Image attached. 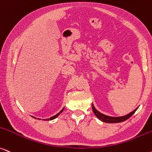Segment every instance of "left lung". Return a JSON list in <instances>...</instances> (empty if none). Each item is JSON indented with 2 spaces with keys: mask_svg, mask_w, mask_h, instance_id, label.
<instances>
[{
  "mask_svg": "<svg viewBox=\"0 0 152 152\" xmlns=\"http://www.w3.org/2000/svg\"><path fill=\"white\" fill-rule=\"evenodd\" d=\"M92 110H93V112L95 114V115L100 120V121L106 122V123H119V122L126 121V120H127L129 118L131 117V116L135 113V111L137 110V108H136L135 110H134L133 112H131V113L128 114L126 115L123 116V117H110V116H107L105 115H103V114L100 113V112H98V110L96 109L95 107H94V104H92Z\"/></svg>",
  "mask_w": 152,
  "mask_h": 152,
  "instance_id": "8db88e82",
  "label": "left lung"
}]
</instances>
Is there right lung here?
<instances>
[{"instance_id": "add662e5", "label": "right lung", "mask_w": 152, "mask_h": 152, "mask_svg": "<svg viewBox=\"0 0 152 152\" xmlns=\"http://www.w3.org/2000/svg\"><path fill=\"white\" fill-rule=\"evenodd\" d=\"M64 108H63V109H62L61 110V111L59 112L58 114H56V115H54V116H53V117H50V119H46V121H50V120H52V119H56V118L57 117H58V116L59 115H60V114L61 113V112H62L63 111H64ZM34 118H35V117H34Z\"/></svg>"}]
</instances>
